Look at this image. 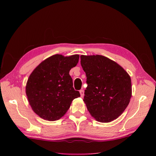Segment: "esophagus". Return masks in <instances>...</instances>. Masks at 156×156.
<instances>
[{"label": "esophagus", "mask_w": 156, "mask_h": 156, "mask_svg": "<svg viewBox=\"0 0 156 156\" xmlns=\"http://www.w3.org/2000/svg\"><path fill=\"white\" fill-rule=\"evenodd\" d=\"M79 92H80V94H81V97H83L84 96V90H81L79 91Z\"/></svg>", "instance_id": "1"}]
</instances>
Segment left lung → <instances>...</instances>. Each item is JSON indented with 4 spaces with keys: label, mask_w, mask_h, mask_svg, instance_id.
<instances>
[{
    "label": "left lung",
    "mask_w": 156,
    "mask_h": 156,
    "mask_svg": "<svg viewBox=\"0 0 156 156\" xmlns=\"http://www.w3.org/2000/svg\"><path fill=\"white\" fill-rule=\"evenodd\" d=\"M87 75L84 102L97 121L110 122L122 114L131 97L129 75L115 61L102 55H81Z\"/></svg>",
    "instance_id": "1"
}]
</instances>
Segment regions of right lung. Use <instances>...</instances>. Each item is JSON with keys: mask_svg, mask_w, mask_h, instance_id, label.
Instances as JSON below:
<instances>
[{"mask_svg": "<svg viewBox=\"0 0 156 156\" xmlns=\"http://www.w3.org/2000/svg\"><path fill=\"white\" fill-rule=\"evenodd\" d=\"M79 58V55H55L41 62L30 75L26 94L32 110L41 119L49 121L60 119L74 99L80 97L69 74Z\"/></svg>", "mask_w": 156, "mask_h": 156, "instance_id": "obj_1", "label": "right lung"}]
</instances>
